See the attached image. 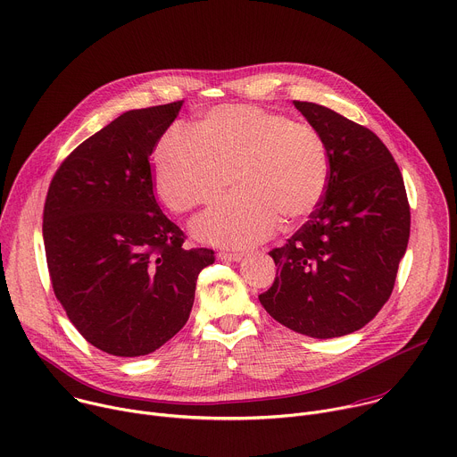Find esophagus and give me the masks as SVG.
<instances>
[{
	"label": "esophagus",
	"mask_w": 457,
	"mask_h": 457,
	"mask_svg": "<svg viewBox=\"0 0 457 457\" xmlns=\"http://www.w3.org/2000/svg\"><path fill=\"white\" fill-rule=\"evenodd\" d=\"M218 257H220L221 261H230V262H234V261H241V259H243V253H232V252H220V253H218Z\"/></svg>",
	"instance_id": "esophagus-1"
}]
</instances>
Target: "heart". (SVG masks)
<instances>
[{
  "mask_svg": "<svg viewBox=\"0 0 457 457\" xmlns=\"http://www.w3.org/2000/svg\"><path fill=\"white\" fill-rule=\"evenodd\" d=\"M153 163L158 193L176 212L214 202L236 181V193L193 223L202 241L234 248L268 239L281 221L303 223L329 181L328 147L315 128L250 104L211 110L195 135L167 131Z\"/></svg>",
  "mask_w": 457,
  "mask_h": 457,
  "instance_id": "obj_1",
  "label": "heart"
}]
</instances>
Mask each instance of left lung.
I'll return each instance as SVG.
<instances>
[{
  "label": "left lung",
  "mask_w": 457,
  "mask_h": 457,
  "mask_svg": "<svg viewBox=\"0 0 457 457\" xmlns=\"http://www.w3.org/2000/svg\"><path fill=\"white\" fill-rule=\"evenodd\" d=\"M294 104L326 142L329 181L310 220L270 252L278 273L259 301L283 326L333 338L366 326L391 297L411 209L402 172L371 129L320 104Z\"/></svg>",
  "instance_id": "1"
}]
</instances>
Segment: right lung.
<instances>
[{
    "mask_svg": "<svg viewBox=\"0 0 457 457\" xmlns=\"http://www.w3.org/2000/svg\"><path fill=\"white\" fill-rule=\"evenodd\" d=\"M184 101L131 110L91 135L48 187L43 239L52 288L70 322L115 356L149 354L186 326L211 248L158 207L149 156Z\"/></svg>",
    "mask_w": 457,
    "mask_h": 457,
    "instance_id": "add662e5",
    "label": "right lung"
}]
</instances>
